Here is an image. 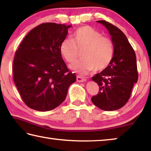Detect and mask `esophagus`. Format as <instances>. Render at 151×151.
Wrapping results in <instances>:
<instances>
[{
    "label": "esophagus",
    "mask_w": 151,
    "mask_h": 151,
    "mask_svg": "<svg viewBox=\"0 0 151 151\" xmlns=\"http://www.w3.org/2000/svg\"><path fill=\"white\" fill-rule=\"evenodd\" d=\"M76 81H77L78 82H85L86 81V78L83 77V76L78 75L77 76H76Z\"/></svg>",
    "instance_id": "34e87169"
}]
</instances>
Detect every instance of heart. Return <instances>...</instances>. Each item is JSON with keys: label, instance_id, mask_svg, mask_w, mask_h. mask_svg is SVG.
I'll return each instance as SVG.
<instances>
[{"label": "heart", "instance_id": "1", "mask_svg": "<svg viewBox=\"0 0 151 151\" xmlns=\"http://www.w3.org/2000/svg\"><path fill=\"white\" fill-rule=\"evenodd\" d=\"M60 53L66 62L73 63L83 51V60L73 63L70 68L80 74L94 69L103 70L108 67L113 57V45L109 38L89 26L79 27L73 33L72 39H65L59 47Z\"/></svg>", "mask_w": 151, "mask_h": 151}]
</instances>
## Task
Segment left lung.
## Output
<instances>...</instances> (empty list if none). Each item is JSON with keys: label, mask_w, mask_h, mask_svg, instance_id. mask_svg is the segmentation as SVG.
Returning <instances> with one entry per match:
<instances>
[{"label": "left lung", "mask_w": 151, "mask_h": 151, "mask_svg": "<svg viewBox=\"0 0 151 151\" xmlns=\"http://www.w3.org/2000/svg\"><path fill=\"white\" fill-rule=\"evenodd\" d=\"M111 35L113 57L108 67L92 77L99 86V93L91 98L94 105L103 111H115L124 106L138 81L136 55L125 35L106 20H98Z\"/></svg>", "instance_id": "left-lung-1"}]
</instances>
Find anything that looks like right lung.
Instances as JSON below:
<instances>
[{"instance_id": "1", "label": "right lung", "mask_w": 151, "mask_h": 151, "mask_svg": "<svg viewBox=\"0 0 151 151\" xmlns=\"http://www.w3.org/2000/svg\"><path fill=\"white\" fill-rule=\"evenodd\" d=\"M70 27L40 24L28 33L15 52L13 80L22 101L30 109H55L65 101L68 87L76 80L59 50Z\"/></svg>"}]
</instances>
